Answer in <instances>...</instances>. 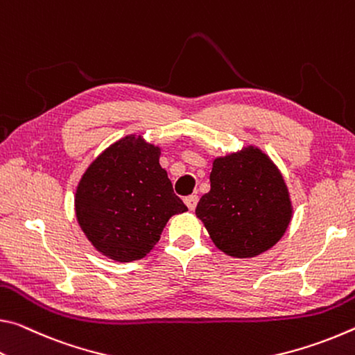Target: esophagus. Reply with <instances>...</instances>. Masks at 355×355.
<instances>
[{
  "instance_id": "esophagus-1",
  "label": "esophagus",
  "mask_w": 355,
  "mask_h": 355,
  "mask_svg": "<svg viewBox=\"0 0 355 355\" xmlns=\"http://www.w3.org/2000/svg\"><path fill=\"white\" fill-rule=\"evenodd\" d=\"M184 201H185V205H187V207L190 209V211H193V209L196 207V205H198V195L185 196Z\"/></svg>"
}]
</instances>
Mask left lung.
<instances>
[{"mask_svg": "<svg viewBox=\"0 0 355 355\" xmlns=\"http://www.w3.org/2000/svg\"><path fill=\"white\" fill-rule=\"evenodd\" d=\"M195 212L222 252L252 258L282 239L293 209L277 166L259 149L248 148L214 160L211 190Z\"/></svg>", "mask_w": 355, "mask_h": 355, "instance_id": "obj_1", "label": "left lung"}]
</instances>
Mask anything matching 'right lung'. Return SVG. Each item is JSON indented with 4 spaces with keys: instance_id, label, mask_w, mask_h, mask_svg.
Here are the masks:
<instances>
[{
    "instance_id": "right-lung-1",
    "label": "right lung",
    "mask_w": 355,
    "mask_h": 355,
    "mask_svg": "<svg viewBox=\"0 0 355 355\" xmlns=\"http://www.w3.org/2000/svg\"><path fill=\"white\" fill-rule=\"evenodd\" d=\"M159 155V148L141 137H125L103 150L81 178L77 220L105 257L121 263L144 258L170 217L187 211Z\"/></svg>"
}]
</instances>
